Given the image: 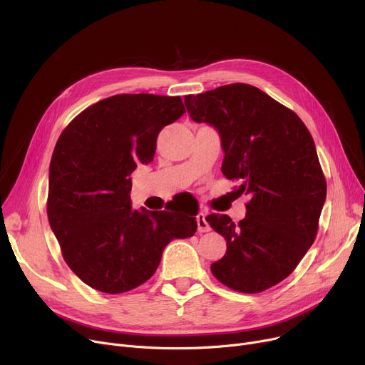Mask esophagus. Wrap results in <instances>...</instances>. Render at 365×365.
<instances>
[{"label":"esophagus","instance_id":"34e87169","mask_svg":"<svg viewBox=\"0 0 365 365\" xmlns=\"http://www.w3.org/2000/svg\"><path fill=\"white\" fill-rule=\"evenodd\" d=\"M205 213L204 212H200L198 215H197V225H198V232H208L210 229V225H208V222L205 220Z\"/></svg>","mask_w":365,"mask_h":365}]
</instances>
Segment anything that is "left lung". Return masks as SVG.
<instances>
[{
  "label": "left lung",
  "instance_id": "8db88e82",
  "mask_svg": "<svg viewBox=\"0 0 365 365\" xmlns=\"http://www.w3.org/2000/svg\"><path fill=\"white\" fill-rule=\"evenodd\" d=\"M195 123L217 128L222 173L248 194L237 225L226 215L205 220L226 240L213 275L240 293H260L289 277L318 232L327 183L309 130L257 87L235 83L185 96Z\"/></svg>",
  "mask_w": 365,
  "mask_h": 365
}]
</instances>
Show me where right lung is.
I'll use <instances>...</instances> for the list:
<instances>
[{
  "label": "right lung",
  "mask_w": 365,
  "mask_h": 365,
  "mask_svg": "<svg viewBox=\"0 0 365 365\" xmlns=\"http://www.w3.org/2000/svg\"><path fill=\"white\" fill-rule=\"evenodd\" d=\"M183 113L179 96L117 94L76 115L57 140L47 216L65 262L91 289H136L171 240L195 234L194 213L138 212L130 200V175L153 160L160 131Z\"/></svg>",
  "instance_id": "add662e5"
}]
</instances>
